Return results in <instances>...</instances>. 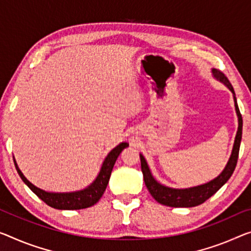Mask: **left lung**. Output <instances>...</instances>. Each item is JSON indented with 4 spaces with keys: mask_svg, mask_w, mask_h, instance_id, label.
Returning <instances> with one entry per match:
<instances>
[{
    "mask_svg": "<svg viewBox=\"0 0 251 251\" xmlns=\"http://www.w3.org/2000/svg\"><path fill=\"white\" fill-rule=\"evenodd\" d=\"M212 74H213V76L218 80L225 84L233 94L234 106H236V112L238 115V131L236 134V139H234L232 152H231L228 164H226L225 169H223L221 174L218 177H215L214 179L210 180L209 183L188 188H172L158 183L157 180L153 178L151 173H150V169L148 167V164L147 161H146L145 157L140 153L141 171L142 174H144L146 186H147L148 191L150 194H151L152 198L155 199L158 203L163 204V205L172 207H192L200 205V204L205 202L207 199H210L212 195L215 194L223 185L228 182L237 166L239 149H240V142L242 136V117L237 104L236 94H234L233 87L229 82V79L226 78V75L223 74L222 72L218 71V69H212Z\"/></svg>",
    "mask_w": 251,
    "mask_h": 251,
    "instance_id": "obj_1",
    "label": "left lung"
}]
</instances>
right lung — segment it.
I'll list each match as a JSON object with an SVG mask.
<instances>
[{"label":"right lung","mask_w":251,"mask_h":251,"mask_svg":"<svg viewBox=\"0 0 251 251\" xmlns=\"http://www.w3.org/2000/svg\"><path fill=\"white\" fill-rule=\"evenodd\" d=\"M128 142H121L120 145L111 150L109 155L105 157V159H104L102 167L100 169L99 175L93 183L88 185V186L86 188H84V190L69 193L46 192L39 187L34 186L32 183H30L29 180L25 178V175L22 174V172L19 169L14 157L13 160L15 168H17L21 179L28 185L30 190H31L38 198L41 199L47 205L58 210H80L94 205V204L98 203L99 200L102 198L103 193L107 186V183H109L111 172H112L115 161H117L118 157L121 153L122 150L128 147Z\"/></svg>","instance_id":"add662e5"}]
</instances>
